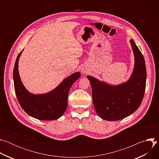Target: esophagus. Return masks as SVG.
Returning <instances> with one entry per match:
<instances>
[{"label": "esophagus", "mask_w": 159, "mask_h": 159, "mask_svg": "<svg viewBox=\"0 0 159 159\" xmlns=\"http://www.w3.org/2000/svg\"><path fill=\"white\" fill-rule=\"evenodd\" d=\"M82 72L83 73H85V72L84 70H82Z\"/></svg>", "instance_id": "34e87169"}]
</instances>
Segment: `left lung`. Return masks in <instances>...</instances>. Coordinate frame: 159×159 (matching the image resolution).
Listing matches in <instances>:
<instances>
[{
  "mask_svg": "<svg viewBox=\"0 0 159 159\" xmlns=\"http://www.w3.org/2000/svg\"><path fill=\"white\" fill-rule=\"evenodd\" d=\"M130 43L135 62L133 74L126 82L113 86L87 76L92 87L96 111L107 121H118L128 116L140 107L143 99L147 78L145 62L133 39Z\"/></svg>",
  "mask_w": 159,
  "mask_h": 159,
  "instance_id": "1",
  "label": "left lung"
}]
</instances>
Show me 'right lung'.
I'll return each instance as SVG.
<instances>
[{
    "label": "right lung",
    "instance_id": "1",
    "mask_svg": "<svg viewBox=\"0 0 159 159\" xmlns=\"http://www.w3.org/2000/svg\"><path fill=\"white\" fill-rule=\"evenodd\" d=\"M22 52L17 57L13 71L15 93L19 104L30 116L38 120L49 121L59 118L66 109L70 89L80 77V73L76 72L66 77L50 93L33 94L25 89L19 75L18 61Z\"/></svg>",
    "mask_w": 159,
    "mask_h": 159
}]
</instances>
